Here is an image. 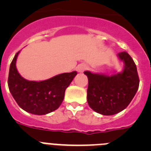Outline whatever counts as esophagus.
Listing matches in <instances>:
<instances>
[{"instance_id": "34e87169", "label": "esophagus", "mask_w": 151, "mask_h": 151, "mask_svg": "<svg viewBox=\"0 0 151 151\" xmlns=\"http://www.w3.org/2000/svg\"><path fill=\"white\" fill-rule=\"evenodd\" d=\"M87 65H85V64H80V65H78V66H77V71H78V73H83L85 70L87 69Z\"/></svg>"}]
</instances>
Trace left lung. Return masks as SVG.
Instances as JSON below:
<instances>
[{"label": "left lung", "mask_w": 151, "mask_h": 151, "mask_svg": "<svg viewBox=\"0 0 151 151\" xmlns=\"http://www.w3.org/2000/svg\"><path fill=\"white\" fill-rule=\"evenodd\" d=\"M117 57L124 64L120 73L106 75L84 72L88 79V104L101 115H114L125 110L139 86L137 67L132 58L126 52H121Z\"/></svg>", "instance_id": "obj_1"}]
</instances>
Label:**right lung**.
<instances>
[{
	"instance_id": "1",
	"label": "right lung",
	"mask_w": 151,
	"mask_h": 151,
	"mask_svg": "<svg viewBox=\"0 0 151 151\" xmlns=\"http://www.w3.org/2000/svg\"><path fill=\"white\" fill-rule=\"evenodd\" d=\"M17 53L11 62L8 87L17 104L35 115H45L59 108L65 91L77 75L76 71L59 74L44 81H29L21 76L17 69Z\"/></svg>"
}]
</instances>
